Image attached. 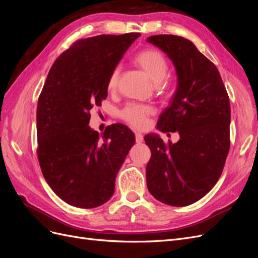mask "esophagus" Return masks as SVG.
Returning <instances> with one entry per match:
<instances>
[{
    "label": "esophagus",
    "instance_id": "obj_1",
    "mask_svg": "<svg viewBox=\"0 0 258 258\" xmlns=\"http://www.w3.org/2000/svg\"><path fill=\"white\" fill-rule=\"evenodd\" d=\"M143 140H144V138H143L142 134H140V132H136V141H137V143L143 142Z\"/></svg>",
    "mask_w": 258,
    "mask_h": 258
}]
</instances>
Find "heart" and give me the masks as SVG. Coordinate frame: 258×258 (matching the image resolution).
I'll use <instances>...</instances> for the list:
<instances>
[{"label":"heart","mask_w":258,"mask_h":258,"mask_svg":"<svg viewBox=\"0 0 258 258\" xmlns=\"http://www.w3.org/2000/svg\"><path fill=\"white\" fill-rule=\"evenodd\" d=\"M135 63L150 77L157 87L161 88L166 84V76L169 71V63L163 54L155 48H145L137 52L134 57ZM120 70L115 67L107 77L106 87L108 91H115L118 86ZM155 110L151 105L130 102L124 105L120 112L119 117L130 126L135 128H143L146 126L148 116L154 114Z\"/></svg>","instance_id":"obj_1"}]
</instances>
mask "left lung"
<instances>
[{"instance_id":"left-lung-1","label":"left lung","mask_w":258,"mask_h":258,"mask_svg":"<svg viewBox=\"0 0 258 258\" xmlns=\"http://www.w3.org/2000/svg\"><path fill=\"white\" fill-rule=\"evenodd\" d=\"M147 42L168 54L177 74L176 90L157 128L178 131L181 138L165 144L158 136H145L152 152L147 188L163 204L189 206L206 196L223 172L230 147L229 97L217 68L189 40L161 34Z\"/></svg>"}]
</instances>
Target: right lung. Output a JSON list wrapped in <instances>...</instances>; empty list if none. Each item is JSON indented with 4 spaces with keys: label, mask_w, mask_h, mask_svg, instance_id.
I'll list each match as a JSON object with an SVG mask.
<instances>
[{
    "label": "right lung",
    "mask_w": 258,
    "mask_h": 258,
    "mask_svg": "<svg viewBox=\"0 0 258 258\" xmlns=\"http://www.w3.org/2000/svg\"><path fill=\"white\" fill-rule=\"evenodd\" d=\"M140 33L97 35L74 42L48 73L37 101V158L50 188L67 204L91 209L113 196L115 177L134 132L121 123L101 136L88 126L90 110L107 97L112 70Z\"/></svg>",
    "instance_id": "obj_1"
}]
</instances>
